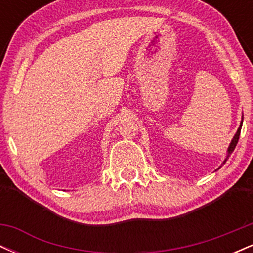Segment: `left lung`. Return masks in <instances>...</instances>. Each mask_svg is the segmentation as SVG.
<instances>
[{"mask_svg": "<svg viewBox=\"0 0 253 253\" xmlns=\"http://www.w3.org/2000/svg\"><path fill=\"white\" fill-rule=\"evenodd\" d=\"M242 125H243V121H242V123H240V126H239V128H238V130H237L236 135L233 136V139H232L231 144H229L228 150H227V157H226L225 161H223V164L226 163V161H227V159H228L229 155H231V153L234 151V149H236V146H237V144H238V140H239V135H240V129H242Z\"/></svg>", "mask_w": 253, "mask_h": 253, "instance_id": "1", "label": "left lung"}]
</instances>
